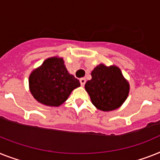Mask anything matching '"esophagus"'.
<instances>
[{"label":"esophagus","mask_w":160,"mask_h":160,"mask_svg":"<svg viewBox=\"0 0 160 160\" xmlns=\"http://www.w3.org/2000/svg\"><path fill=\"white\" fill-rule=\"evenodd\" d=\"M80 83H81V85L83 87V86L85 85L86 79L84 78H80Z\"/></svg>","instance_id":"1"}]
</instances>
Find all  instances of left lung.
Masks as SVG:
<instances>
[{
    "label": "left lung",
    "instance_id": "obj_1",
    "mask_svg": "<svg viewBox=\"0 0 160 160\" xmlns=\"http://www.w3.org/2000/svg\"><path fill=\"white\" fill-rule=\"evenodd\" d=\"M92 104L100 110L111 111L119 108L129 93V83L120 68L115 65H97L92 72V79L85 84Z\"/></svg>",
    "mask_w": 160,
    "mask_h": 160
}]
</instances>
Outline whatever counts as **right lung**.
Here are the masks:
<instances>
[{
	"mask_svg": "<svg viewBox=\"0 0 160 160\" xmlns=\"http://www.w3.org/2000/svg\"><path fill=\"white\" fill-rule=\"evenodd\" d=\"M28 82L34 98L47 106H59L80 87L78 80L67 70L64 59L59 57L46 59L31 72Z\"/></svg>",
	"mask_w": 160,
	"mask_h": 160,
	"instance_id": "right-lung-1",
	"label": "right lung"
}]
</instances>
